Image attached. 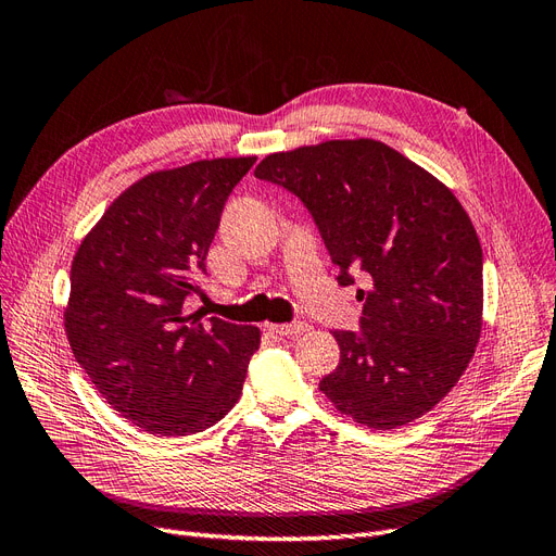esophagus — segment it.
<instances>
[{"label": "esophagus", "mask_w": 556, "mask_h": 556, "mask_svg": "<svg viewBox=\"0 0 556 556\" xmlns=\"http://www.w3.org/2000/svg\"><path fill=\"white\" fill-rule=\"evenodd\" d=\"M267 330H273L275 336H279V338H295V336H300V332L309 330V326L303 324V321H293V324H269Z\"/></svg>", "instance_id": "34e87169"}]
</instances>
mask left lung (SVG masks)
<instances>
[{
	"label": "left lung",
	"instance_id": "obj_1",
	"mask_svg": "<svg viewBox=\"0 0 556 556\" xmlns=\"http://www.w3.org/2000/svg\"><path fill=\"white\" fill-rule=\"evenodd\" d=\"M258 179L303 200L338 283L366 273L361 330H332L340 366L319 389L340 415L389 431L431 412L464 375L482 332V247L462 202L377 139L269 153Z\"/></svg>",
	"mask_w": 556,
	"mask_h": 556
}]
</instances>
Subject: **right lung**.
I'll return each mask as SVG.
<instances>
[{
  "label": "right lung",
  "mask_w": 556,
  "mask_h": 556,
  "mask_svg": "<svg viewBox=\"0 0 556 556\" xmlns=\"http://www.w3.org/2000/svg\"><path fill=\"white\" fill-rule=\"evenodd\" d=\"M256 155L151 172L78 244L65 330L78 366L121 417L151 435H190L240 401L256 326L202 321L184 303L207 273L232 188Z\"/></svg>",
  "instance_id": "right-lung-1"
}]
</instances>
